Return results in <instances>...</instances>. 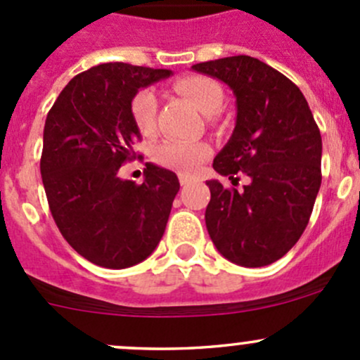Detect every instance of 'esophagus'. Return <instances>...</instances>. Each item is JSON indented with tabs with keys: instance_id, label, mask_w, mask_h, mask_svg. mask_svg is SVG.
Masks as SVG:
<instances>
[{
	"instance_id": "1",
	"label": "esophagus",
	"mask_w": 360,
	"mask_h": 360,
	"mask_svg": "<svg viewBox=\"0 0 360 360\" xmlns=\"http://www.w3.org/2000/svg\"><path fill=\"white\" fill-rule=\"evenodd\" d=\"M191 181H193V177H188V176H179V183H181V186H186V184H190Z\"/></svg>"
}]
</instances>
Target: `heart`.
Listing matches in <instances>:
<instances>
[{
	"mask_svg": "<svg viewBox=\"0 0 360 360\" xmlns=\"http://www.w3.org/2000/svg\"><path fill=\"white\" fill-rule=\"evenodd\" d=\"M174 89L186 97L203 115H214L221 110L224 94L219 83L209 76L190 75L177 79ZM158 101L151 89H141L130 99V116L139 132H153L157 122ZM210 157V148L205 143H188V141H165L155 150V162L165 169L188 176L195 174L203 162Z\"/></svg>",
	"mask_w": 360,
	"mask_h": 360,
	"instance_id": "heart-1",
	"label": "heart"
}]
</instances>
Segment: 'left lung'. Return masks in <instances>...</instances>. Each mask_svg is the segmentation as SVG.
<instances>
[{
	"label": "left lung",
	"instance_id": "1",
	"mask_svg": "<svg viewBox=\"0 0 360 360\" xmlns=\"http://www.w3.org/2000/svg\"><path fill=\"white\" fill-rule=\"evenodd\" d=\"M226 83L237 123L214 170L244 190L207 181L205 224L217 250L240 266H266L300 240L321 188V130L296 85L261 60L233 56L193 66Z\"/></svg>",
	"mask_w": 360,
	"mask_h": 360
}]
</instances>
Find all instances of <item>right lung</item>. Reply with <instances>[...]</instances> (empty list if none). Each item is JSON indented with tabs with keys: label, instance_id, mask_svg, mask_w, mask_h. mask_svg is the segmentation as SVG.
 <instances>
[{
	"label": "right lung",
	"instance_id": "right-lung-1",
	"mask_svg": "<svg viewBox=\"0 0 360 360\" xmlns=\"http://www.w3.org/2000/svg\"><path fill=\"white\" fill-rule=\"evenodd\" d=\"M169 69L108 63L76 75L64 86L43 130L39 170L57 228L79 256L104 268H129L158 245L177 176L146 163L143 184L120 179L123 163L141 158V132L130 99Z\"/></svg>",
	"mask_w": 360,
	"mask_h": 360
}]
</instances>
